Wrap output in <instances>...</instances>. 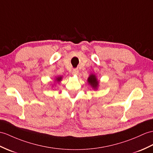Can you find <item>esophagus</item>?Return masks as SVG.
<instances>
[{"label": "esophagus", "instance_id": "obj_1", "mask_svg": "<svg viewBox=\"0 0 153 153\" xmlns=\"http://www.w3.org/2000/svg\"><path fill=\"white\" fill-rule=\"evenodd\" d=\"M78 74H79V70H78V69H74L72 70V75L77 76Z\"/></svg>", "mask_w": 153, "mask_h": 153}]
</instances>
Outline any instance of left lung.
<instances>
[{
  "label": "left lung",
  "mask_w": 153,
  "mask_h": 153,
  "mask_svg": "<svg viewBox=\"0 0 153 153\" xmlns=\"http://www.w3.org/2000/svg\"><path fill=\"white\" fill-rule=\"evenodd\" d=\"M87 82L88 85L93 88L94 90H97L99 87V81L95 74H91L87 79Z\"/></svg>",
  "instance_id": "obj_1"
}]
</instances>
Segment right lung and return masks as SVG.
Segmentation results:
<instances>
[{
    "label": "right lung",
    "mask_w": 153,
    "mask_h": 153,
    "mask_svg": "<svg viewBox=\"0 0 153 153\" xmlns=\"http://www.w3.org/2000/svg\"><path fill=\"white\" fill-rule=\"evenodd\" d=\"M62 76H56V77H55V80H54V81H53V85H55L56 83H59L60 81H62Z\"/></svg>",
    "instance_id": "right-lung-1"
}]
</instances>
